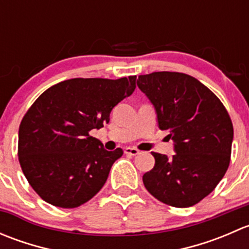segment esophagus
<instances>
[{
	"mask_svg": "<svg viewBox=\"0 0 249 249\" xmlns=\"http://www.w3.org/2000/svg\"><path fill=\"white\" fill-rule=\"evenodd\" d=\"M124 153L126 155H132V157H135V155H139L140 154V150L136 149V148H132V147H126L124 149Z\"/></svg>",
	"mask_w": 249,
	"mask_h": 249,
	"instance_id": "1",
	"label": "esophagus"
}]
</instances>
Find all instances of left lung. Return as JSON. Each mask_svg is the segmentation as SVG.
<instances>
[{"label": "left lung", "instance_id": "1", "mask_svg": "<svg viewBox=\"0 0 249 249\" xmlns=\"http://www.w3.org/2000/svg\"><path fill=\"white\" fill-rule=\"evenodd\" d=\"M158 124L176 154L152 152L155 165L143 175L145 189L173 207H190L214 190L230 164L233 127L220 100L196 78L179 72L139 76Z\"/></svg>", "mask_w": 249, "mask_h": 249}]
</instances>
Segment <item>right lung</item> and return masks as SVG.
<instances>
[{"label":"right lung","mask_w":249,"mask_h":249,"mask_svg":"<svg viewBox=\"0 0 249 249\" xmlns=\"http://www.w3.org/2000/svg\"><path fill=\"white\" fill-rule=\"evenodd\" d=\"M136 76L73 78L47 89L19 126L18 157L35 192L53 206L74 208L101 190L123 155L90 136L109 123L113 107L130 96Z\"/></svg>","instance_id":"right-lung-1"}]
</instances>
